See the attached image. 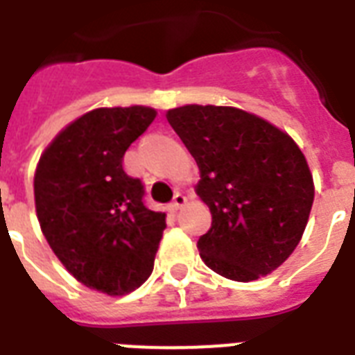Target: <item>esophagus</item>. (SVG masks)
<instances>
[{
  "label": "esophagus",
  "instance_id": "1",
  "mask_svg": "<svg viewBox=\"0 0 355 355\" xmlns=\"http://www.w3.org/2000/svg\"><path fill=\"white\" fill-rule=\"evenodd\" d=\"M184 205H186V197H184V193L175 195V199H173V202H171L173 210H180Z\"/></svg>",
  "mask_w": 355,
  "mask_h": 355
}]
</instances>
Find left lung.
I'll return each instance as SVG.
<instances>
[{
  "instance_id": "1",
  "label": "left lung",
  "mask_w": 355,
  "mask_h": 355,
  "mask_svg": "<svg viewBox=\"0 0 355 355\" xmlns=\"http://www.w3.org/2000/svg\"><path fill=\"white\" fill-rule=\"evenodd\" d=\"M167 121L197 162V195L211 211L200 258L228 280L252 282L286 261L302 239L313 177L289 134L234 107L186 105Z\"/></svg>"
}]
</instances>
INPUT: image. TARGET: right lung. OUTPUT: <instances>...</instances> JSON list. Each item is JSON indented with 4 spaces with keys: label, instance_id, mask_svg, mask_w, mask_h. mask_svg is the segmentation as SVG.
<instances>
[{
    "label": "right lung",
    "instance_id": "obj_1",
    "mask_svg": "<svg viewBox=\"0 0 355 355\" xmlns=\"http://www.w3.org/2000/svg\"><path fill=\"white\" fill-rule=\"evenodd\" d=\"M150 107L96 108L69 123L42 153L35 206L42 234L68 272L121 297L153 272L166 214L144 205V184L123 156L155 121Z\"/></svg>",
    "mask_w": 355,
    "mask_h": 355
}]
</instances>
